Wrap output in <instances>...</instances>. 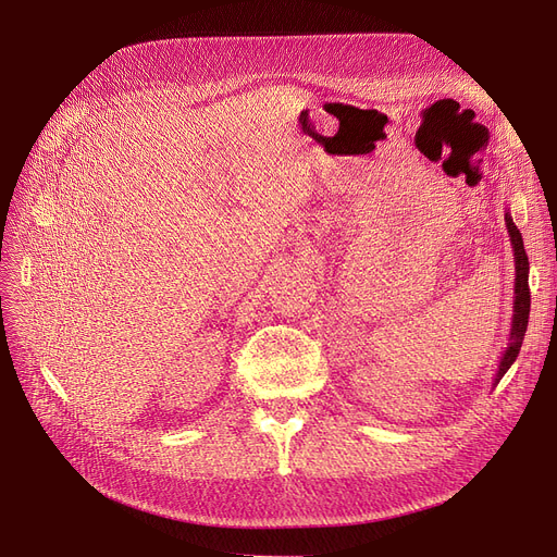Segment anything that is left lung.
<instances>
[{"label": "left lung", "mask_w": 557, "mask_h": 557, "mask_svg": "<svg viewBox=\"0 0 557 557\" xmlns=\"http://www.w3.org/2000/svg\"><path fill=\"white\" fill-rule=\"evenodd\" d=\"M506 227L510 234V244H512V255H515V300H512V325H510V336H508V347L504 349V355L499 359V368H496L494 374V384L496 386L502 382V376L510 370L515 363L525 327H529V313H531V290H529V255L523 250V239L521 232L517 230L510 210L506 208Z\"/></svg>", "instance_id": "obj_1"}]
</instances>
